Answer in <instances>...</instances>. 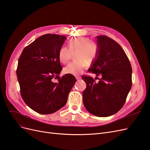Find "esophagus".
Wrapping results in <instances>:
<instances>
[{
	"label": "esophagus",
	"instance_id": "obj_1",
	"mask_svg": "<svg viewBox=\"0 0 150 150\" xmlns=\"http://www.w3.org/2000/svg\"><path fill=\"white\" fill-rule=\"evenodd\" d=\"M76 78L77 80H79V79H81V77L80 76H76Z\"/></svg>",
	"mask_w": 150,
	"mask_h": 150
}]
</instances>
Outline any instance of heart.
I'll return each instance as SVG.
<instances>
[{"instance_id":"1","label":"heart","mask_w":150,"mask_h":150,"mask_svg":"<svg viewBox=\"0 0 150 150\" xmlns=\"http://www.w3.org/2000/svg\"><path fill=\"white\" fill-rule=\"evenodd\" d=\"M68 48L62 46L58 52V58L62 64L69 62L74 54L76 60L66 66L63 72L66 74L76 75L82 72L88 64V61L92 62L96 58L98 53V47L96 42L89 38H78L70 40Z\"/></svg>"}]
</instances>
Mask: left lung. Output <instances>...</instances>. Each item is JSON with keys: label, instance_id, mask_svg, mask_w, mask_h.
I'll return each mask as SVG.
<instances>
[{"label": "left lung", "instance_id": "1", "mask_svg": "<svg viewBox=\"0 0 150 150\" xmlns=\"http://www.w3.org/2000/svg\"><path fill=\"white\" fill-rule=\"evenodd\" d=\"M98 53L89 72L101 78L82 76L86 83L83 93L84 105L98 117L115 114L124 106L132 86V68L125 52L115 40L97 36ZM98 79L99 81H96Z\"/></svg>", "mask_w": 150, "mask_h": 150}]
</instances>
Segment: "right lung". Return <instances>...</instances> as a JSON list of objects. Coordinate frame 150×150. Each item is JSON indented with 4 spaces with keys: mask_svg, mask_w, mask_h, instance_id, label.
<instances>
[{
    "mask_svg": "<svg viewBox=\"0 0 150 150\" xmlns=\"http://www.w3.org/2000/svg\"><path fill=\"white\" fill-rule=\"evenodd\" d=\"M66 39L42 35L26 46L19 58L17 77L22 98L39 114H52L64 106L76 81L72 74L59 76L62 67L58 52ZM54 79L57 83L53 82Z\"/></svg>",
    "mask_w": 150,
    "mask_h": 150,
    "instance_id": "1",
    "label": "right lung"
}]
</instances>
